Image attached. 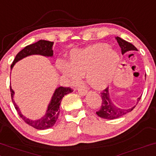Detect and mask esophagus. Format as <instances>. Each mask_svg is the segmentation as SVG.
Returning a JSON list of instances; mask_svg holds the SVG:
<instances>
[{
	"label": "esophagus",
	"instance_id": "esophagus-1",
	"mask_svg": "<svg viewBox=\"0 0 156 156\" xmlns=\"http://www.w3.org/2000/svg\"><path fill=\"white\" fill-rule=\"evenodd\" d=\"M78 93L81 95H87V90H86V89H80V90H78Z\"/></svg>",
	"mask_w": 156,
	"mask_h": 156
}]
</instances>
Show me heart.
Returning <instances> with one entry per match:
<instances>
[{
  "instance_id": "b5f03b06",
  "label": "heart",
  "mask_w": 156,
  "mask_h": 156,
  "mask_svg": "<svg viewBox=\"0 0 156 156\" xmlns=\"http://www.w3.org/2000/svg\"><path fill=\"white\" fill-rule=\"evenodd\" d=\"M119 64L118 53L106 44H96L70 52L69 64L58 63V69L73 83L86 74L87 83L95 90L106 88L112 81Z\"/></svg>"
}]
</instances>
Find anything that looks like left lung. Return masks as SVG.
<instances>
[{
    "instance_id": "1",
    "label": "left lung",
    "mask_w": 156,
    "mask_h": 156,
    "mask_svg": "<svg viewBox=\"0 0 156 156\" xmlns=\"http://www.w3.org/2000/svg\"><path fill=\"white\" fill-rule=\"evenodd\" d=\"M115 39L117 40V42L119 43L120 47H121L122 54H124V53L128 52V51L138 50L134 45H133L130 43L126 41L123 40L121 37H116ZM101 95L102 98L101 106V109L98 112H96V114L99 117L102 118V119L109 120L119 119L120 117H122L124 115L130 112L136 107L137 104L138 103V101L141 99V96H140L137 99L136 104L133 106V107H129V108H122V107H120L119 106L116 105L112 101L110 98V94L109 92L108 88L105 89L101 93Z\"/></svg>"
}]
</instances>
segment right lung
<instances>
[{"mask_svg":"<svg viewBox=\"0 0 156 156\" xmlns=\"http://www.w3.org/2000/svg\"><path fill=\"white\" fill-rule=\"evenodd\" d=\"M53 44H54L53 42L48 41L40 40L37 42L35 43V44L27 46V47H24V49L20 51L17 54V55L15 56V58L14 59L12 64L11 65V69H12L13 66H15V64L18 61L24 58L27 57V56L32 55H41L45 56V57H52ZM10 92H11L12 101L13 104L15 106V108L16 109L17 112H18L20 117L27 124L32 126V127L35 128V129H48V128L52 127L55 124L56 121H57L58 118V115L60 112L59 108L60 105H61V100L64 97V95L73 92V90L71 88H69V87H58L55 90L54 93H53L50 102H49V105H48L45 115L44 116H42L41 119L37 120H32L28 119V118H27L21 113L19 107L15 104V101L13 100L15 92L13 91L11 86H10Z\"/></svg>","mask_w":156,"mask_h":156,"instance_id":"obj_1","label":"right lung"}]
</instances>
